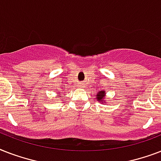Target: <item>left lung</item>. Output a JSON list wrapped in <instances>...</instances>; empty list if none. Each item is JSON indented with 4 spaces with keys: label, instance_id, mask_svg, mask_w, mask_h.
Segmentation results:
<instances>
[{
    "label": "left lung",
    "instance_id": "1",
    "mask_svg": "<svg viewBox=\"0 0 161 161\" xmlns=\"http://www.w3.org/2000/svg\"><path fill=\"white\" fill-rule=\"evenodd\" d=\"M106 97V91L104 90H101L98 91V93H97V95H96V99L98 102H100V103H105L103 99L105 98Z\"/></svg>",
    "mask_w": 161,
    "mask_h": 161
}]
</instances>
